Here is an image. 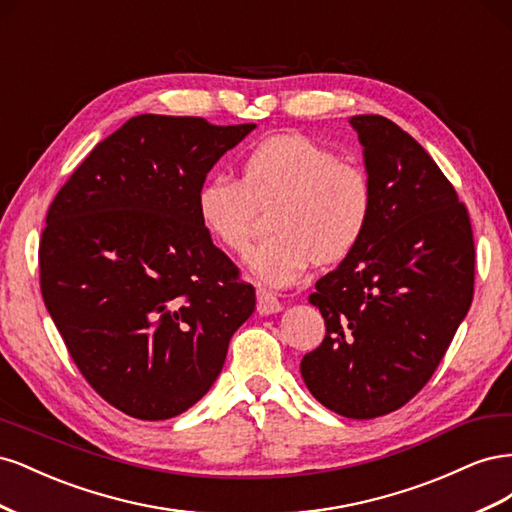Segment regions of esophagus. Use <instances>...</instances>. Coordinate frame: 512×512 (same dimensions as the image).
<instances>
[{
	"label": "esophagus",
	"instance_id": "34e87169",
	"mask_svg": "<svg viewBox=\"0 0 512 512\" xmlns=\"http://www.w3.org/2000/svg\"><path fill=\"white\" fill-rule=\"evenodd\" d=\"M256 297H258L256 309H258L260 316H269V314L282 312V303H280V299L275 297L273 292H269V290H265V288H258V290H256Z\"/></svg>",
	"mask_w": 512,
	"mask_h": 512
}]
</instances>
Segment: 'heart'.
<instances>
[{"label": "heart", "instance_id": "heart-1", "mask_svg": "<svg viewBox=\"0 0 512 512\" xmlns=\"http://www.w3.org/2000/svg\"><path fill=\"white\" fill-rule=\"evenodd\" d=\"M275 200V230L247 254V269L267 286H290L320 262L348 256L371 218L365 170L303 134H277L258 143L241 164V179L213 175L200 183V224L226 250L241 254L252 241L258 207Z\"/></svg>", "mask_w": 512, "mask_h": 512}]
</instances>
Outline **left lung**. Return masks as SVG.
Returning a JSON list of instances; mask_svg holds the SVG:
<instances>
[{
  "mask_svg": "<svg viewBox=\"0 0 512 512\" xmlns=\"http://www.w3.org/2000/svg\"><path fill=\"white\" fill-rule=\"evenodd\" d=\"M371 183L365 235L316 282L309 303L327 324L301 376L346 418L389 414L440 365L474 294L468 209L438 164L397 123L354 115Z\"/></svg>",
  "mask_w": 512,
  "mask_h": 512,
  "instance_id": "left-lung-1",
  "label": "left lung"
}]
</instances>
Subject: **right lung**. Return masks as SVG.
<instances>
[{
  "instance_id": "obj_1",
  "label": "right lung",
  "mask_w": 512,
  "mask_h": 512,
  "mask_svg": "<svg viewBox=\"0 0 512 512\" xmlns=\"http://www.w3.org/2000/svg\"><path fill=\"white\" fill-rule=\"evenodd\" d=\"M256 128L138 115L74 170L46 213L40 288L85 380L141 421L203 397L256 292L213 245L196 192Z\"/></svg>"
}]
</instances>
